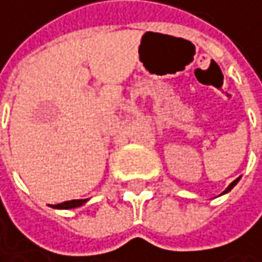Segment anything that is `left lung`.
Here are the masks:
<instances>
[{"label": "left lung", "mask_w": 262, "mask_h": 262, "mask_svg": "<svg viewBox=\"0 0 262 262\" xmlns=\"http://www.w3.org/2000/svg\"><path fill=\"white\" fill-rule=\"evenodd\" d=\"M238 181H239V178H238V179H235V181H234V182L231 183V185H229V186H228V188H226V189H225V191H223V192H222V194H226V192H229V191H231V189H232V188H234V186H235L236 183H238Z\"/></svg>", "instance_id": "left-lung-1"}]
</instances>
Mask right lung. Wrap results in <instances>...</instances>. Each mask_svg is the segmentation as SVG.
<instances>
[{"instance_id": "1", "label": "right lung", "mask_w": 262, "mask_h": 262, "mask_svg": "<svg viewBox=\"0 0 262 262\" xmlns=\"http://www.w3.org/2000/svg\"><path fill=\"white\" fill-rule=\"evenodd\" d=\"M86 202H88V199H79V200H68V202L59 203V205H53V208H54V209H74V208L83 206V205H84Z\"/></svg>"}]
</instances>
